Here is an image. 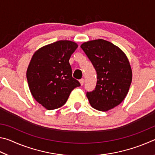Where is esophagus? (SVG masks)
<instances>
[{"label": "esophagus", "mask_w": 155, "mask_h": 155, "mask_svg": "<svg viewBox=\"0 0 155 155\" xmlns=\"http://www.w3.org/2000/svg\"><path fill=\"white\" fill-rule=\"evenodd\" d=\"M79 82L81 83V85H83L84 84V82H85V80H84V78H81V79L79 80Z\"/></svg>", "instance_id": "34e87169"}]
</instances>
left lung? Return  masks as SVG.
<instances>
[{
  "instance_id": "obj_1",
  "label": "left lung",
  "mask_w": 155,
  "mask_h": 155,
  "mask_svg": "<svg viewBox=\"0 0 155 155\" xmlns=\"http://www.w3.org/2000/svg\"><path fill=\"white\" fill-rule=\"evenodd\" d=\"M97 73L95 89L87 91L91 107L106 111L124 101L132 81V70L126 54L108 41L96 40L81 44Z\"/></svg>"
}]
</instances>
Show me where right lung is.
I'll list each match as a JSON object with an SVG mask.
<instances>
[{
	"instance_id": "obj_1",
	"label": "right lung",
	"mask_w": 155,
	"mask_h": 155,
	"mask_svg": "<svg viewBox=\"0 0 155 155\" xmlns=\"http://www.w3.org/2000/svg\"><path fill=\"white\" fill-rule=\"evenodd\" d=\"M78 45L60 40L42 47L34 53L27 71L31 94L48 110L64 105L71 91L81 86L72 77L69 59Z\"/></svg>"
}]
</instances>
